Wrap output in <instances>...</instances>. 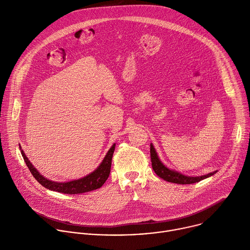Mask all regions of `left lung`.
Returning <instances> with one entry per match:
<instances>
[{"label": "left lung", "mask_w": 250, "mask_h": 250, "mask_svg": "<svg viewBox=\"0 0 250 250\" xmlns=\"http://www.w3.org/2000/svg\"><path fill=\"white\" fill-rule=\"evenodd\" d=\"M150 157H151V162H152V168H153L154 172L156 173V175L159 176L160 178H162L163 180H165L167 182H171V183L183 184V185L184 184H193L196 182H200L201 180H204V179H206V178H208L218 172V171H213V172H210L206 175L194 177V176H187L180 172L170 169L160 160L152 144H150Z\"/></svg>", "instance_id": "obj_1"}]
</instances>
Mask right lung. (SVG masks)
<instances>
[{
    "label": "right lung",
    "instance_id": "add662e5",
    "mask_svg": "<svg viewBox=\"0 0 250 250\" xmlns=\"http://www.w3.org/2000/svg\"><path fill=\"white\" fill-rule=\"evenodd\" d=\"M115 146H116V144L112 146V147L104 155L103 161L92 173L86 175L85 177L80 178V179L68 181V182H55L47 179V178L42 175L38 171V169L31 164V162L28 160L25 153L21 149V146H20L21 147L20 149L26 166L28 167L29 171L31 172L33 177L38 180L40 184H42L44 188L51 191L72 195V194H82V193L90 192V191L99 189L104 185V183L106 181V179H108L111 172L112 158L115 151Z\"/></svg>",
    "mask_w": 250,
    "mask_h": 250
}]
</instances>
